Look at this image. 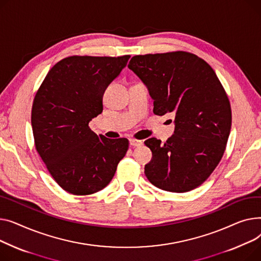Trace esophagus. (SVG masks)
I'll use <instances>...</instances> for the list:
<instances>
[{"label":"esophagus","mask_w":261,"mask_h":261,"mask_svg":"<svg viewBox=\"0 0 261 261\" xmlns=\"http://www.w3.org/2000/svg\"><path fill=\"white\" fill-rule=\"evenodd\" d=\"M129 144L134 147H138L142 145V141L140 140H136V139H129Z\"/></svg>","instance_id":"obj_1"}]
</instances>
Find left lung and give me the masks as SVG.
<instances>
[{"label":"left lung","mask_w":261,"mask_h":261,"mask_svg":"<svg viewBox=\"0 0 261 261\" xmlns=\"http://www.w3.org/2000/svg\"><path fill=\"white\" fill-rule=\"evenodd\" d=\"M154 100V114H173L175 132L161 143L144 141L152 158L148 181L174 193L196 189L220 162L232 125V110L214 69L198 56L170 51L134 56L128 64Z\"/></svg>","instance_id":"8db88e82"}]
</instances>
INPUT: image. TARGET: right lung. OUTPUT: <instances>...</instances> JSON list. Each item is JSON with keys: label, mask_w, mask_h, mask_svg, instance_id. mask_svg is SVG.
I'll list each match as a JSON object with an SVG mask.
<instances>
[{"label": "right lung", "mask_w": 261, "mask_h": 261, "mask_svg": "<svg viewBox=\"0 0 261 261\" xmlns=\"http://www.w3.org/2000/svg\"><path fill=\"white\" fill-rule=\"evenodd\" d=\"M129 58H64L50 68L37 90L32 109L36 149L67 193L83 196L101 191L126 154V138L98 136L88 123L102 113L104 91Z\"/></svg>", "instance_id": "right-lung-1"}]
</instances>
